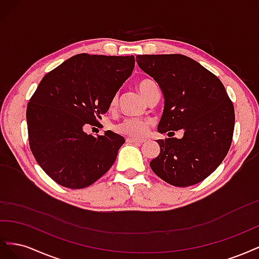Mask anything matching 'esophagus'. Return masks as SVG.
<instances>
[{
    "label": "esophagus",
    "mask_w": 259,
    "mask_h": 259,
    "mask_svg": "<svg viewBox=\"0 0 259 259\" xmlns=\"http://www.w3.org/2000/svg\"><path fill=\"white\" fill-rule=\"evenodd\" d=\"M126 140L128 143H136V144H143V143L146 142V139L135 138V137H128V138H126Z\"/></svg>",
    "instance_id": "esophagus-1"
}]
</instances>
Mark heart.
I'll return each instance as SVG.
<instances>
[{"label": "heart", "mask_w": 259, "mask_h": 259, "mask_svg": "<svg viewBox=\"0 0 259 259\" xmlns=\"http://www.w3.org/2000/svg\"><path fill=\"white\" fill-rule=\"evenodd\" d=\"M137 88L139 92L142 93V95L147 98L151 93L158 90V85L156 83L150 79H142L137 83ZM116 105V97H114L111 100L110 107L113 108ZM149 125H150V121L147 119H143V117H128L125 119L120 124H117L115 126V130L120 134L131 136V137H140L144 136L149 130Z\"/></svg>", "instance_id": "1"}]
</instances>
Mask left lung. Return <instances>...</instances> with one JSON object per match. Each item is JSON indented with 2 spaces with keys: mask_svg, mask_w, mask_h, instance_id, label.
<instances>
[{
  "mask_svg": "<svg viewBox=\"0 0 259 259\" xmlns=\"http://www.w3.org/2000/svg\"><path fill=\"white\" fill-rule=\"evenodd\" d=\"M139 68L164 96L160 133L182 130L183 138L156 140L160 154L150 167L164 182L188 187L208 177L228 153L234 108L218 77L185 55H137Z\"/></svg>",
  "mask_w": 259,
  "mask_h": 259,
  "instance_id": "obj_1",
  "label": "left lung"
}]
</instances>
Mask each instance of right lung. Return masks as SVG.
<instances>
[{"label": "right lung", "instance_id": "1", "mask_svg": "<svg viewBox=\"0 0 259 259\" xmlns=\"http://www.w3.org/2000/svg\"><path fill=\"white\" fill-rule=\"evenodd\" d=\"M134 67V56L79 54L38 84L27 107L29 145L57 184L82 189L112 166L125 139L111 131L94 137L84 126L99 123Z\"/></svg>", "mask_w": 259, "mask_h": 259}]
</instances>
